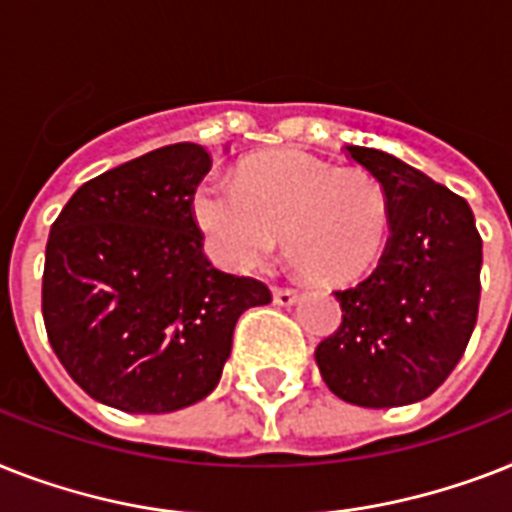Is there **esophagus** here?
Segmentation results:
<instances>
[{
    "mask_svg": "<svg viewBox=\"0 0 512 512\" xmlns=\"http://www.w3.org/2000/svg\"><path fill=\"white\" fill-rule=\"evenodd\" d=\"M273 302L278 307H292L297 302V292H292V289H273Z\"/></svg>",
    "mask_w": 512,
    "mask_h": 512,
    "instance_id": "1",
    "label": "esophagus"
}]
</instances>
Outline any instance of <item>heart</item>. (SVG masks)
<instances>
[{
  "label": "heart",
  "mask_w": 512,
  "mask_h": 512,
  "mask_svg": "<svg viewBox=\"0 0 512 512\" xmlns=\"http://www.w3.org/2000/svg\"><path fill=\"white\" fill-rule=\"evenodd\" d=\"M194 220L220 268L249 273L276 252L318 284H347L376 265L389 236V199L373 173L305 152L249 160L236 184L207 178L194 191Z\"/></svg>",
  "instance_id": "heart-1"
}]
</instances>
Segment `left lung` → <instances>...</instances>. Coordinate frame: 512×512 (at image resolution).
<instances>
[{"label": "left lung", "mask_w": 512, "mask_h": 512, "mask_svg": "<svg viewBox=\"0 0 512 512\" xmlns=\"http://www.w3.org/2000/svg\"><path fill=\"white\" fill-rule=\"evenodd\" d=\"M347 152L384 186L392 236L371 276L334 292L342 326L318 344L315 363L350 405H413L444 384L468 347L481 236L468 202L447 186L381 149Z\"/></svg>", "instance_id": "obj_1"}]
</instances>
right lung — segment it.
<instances>
[{
	"instance_id": "add662e5",
	"label": "right lung",
	"mask_w": 512,
	"mask_h": 512,
	"mask_svg": "<svg viewBox=\"0 0 512 512\" xmlns=\"http://www.w3.org/2000/svg\"><path fill=\"white\" fill-rule=\"evenodd\" d=\"M210 162L199 144L123 162L83 184L49 231V344L102 405L173 413L205 400L239 315L270 302L268 286L223 273L202 252L191 199Z\"/></svg>"
}]
</instances>
